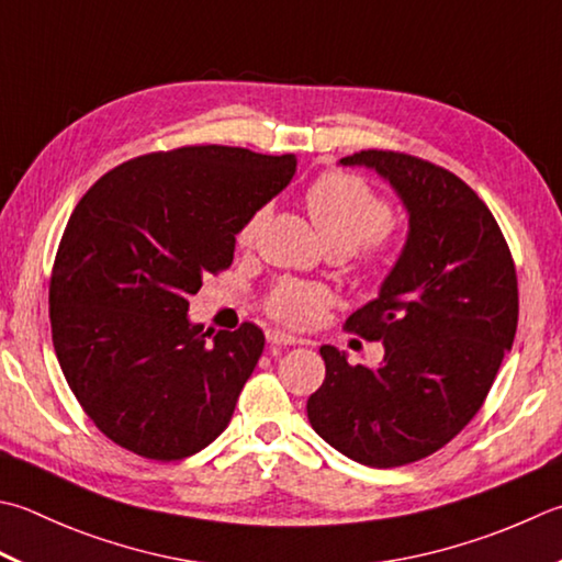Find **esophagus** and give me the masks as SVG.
Instances as JSON below:
<instances>
[{"label":"esophagus","mask_w":562,"mask_h":562,"mask_svg":"<svg viewBox=\"0 0 562 562\" xmlns=\"http://www.w3.org/2000/svg\"><path fill=\"white\" fill-rule=\"evenodd\" d=\"M266 336H268L270 346H296V344H300V338H294V336L284 334V331H278V328H270Z\"/></svg>","instance_id":"obj_1"}]
</instances>
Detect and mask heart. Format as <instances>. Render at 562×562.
<instances>
[{"mask_svg": "<svg viewBox=\"0 0 562 562\" xmlns=\"http://www.w3.org/2000/svg\"><path fill=\"white\" fill-rule=\"evenodd\" d=\"M304 202L328 250L338 256L350 252L360 274L382 278L394 266L402 248V231L392 222V202L370 182L353 172H324L306 187ZM266 216L268 206H258L248 214L236 234L240 248L256 244ZM328 302L331 296L322 284L280 280L268 294L266 310L282 324L300 326L328 306Z\"/></svg>", "mask_w": 562, "mask_h": 562, "instance_id": "obj_1", "label": "heart"}]
</instances>
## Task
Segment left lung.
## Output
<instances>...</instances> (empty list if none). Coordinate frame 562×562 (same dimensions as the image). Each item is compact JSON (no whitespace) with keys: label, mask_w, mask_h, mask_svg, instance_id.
I'll list each match as a JSON object with an SVG mask.
<instances>
[{"label":"left lung","mask_w":562,"mask_h":562,"mask_svg":"<svg viewBox=\"0 0 562 562\" xmlns=\"http://www.w3.org/2000/svg\"><path fill=\"white\" fill-rule=\"evenodd\" d=\"M340 162L390 180L409 238L378 300L346 318L350 334L382 340V366L322 346L326 378L306 416L356 463L400 468L453 441L485 404L519 324L516 268L497 218L458 175L400 150Z\"/></svg>","instance_id":"1"}]
</instances>
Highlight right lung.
Segmentation results:
<instances>
[{
	"label": "right lung",
	"mask_w": 562,
	"mask_h": 562,
	"mask_svg": "<svg viewBox=\"0 0 562 562\" xmlns=\"http://www.w3.org/2000/svg\"><path fill=\"white\" fill-rule=\"evenodd\" d=\"M294 168L292 153L184 146L116 165L77 202L50 272V331L109 441L170 463L228 426L266 336L246 322L209 340L190 296L231 268L240 224Z\"/></svg>",
	"instance_id": "add662e5"
}]
</instances>
